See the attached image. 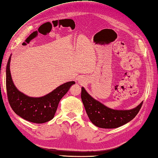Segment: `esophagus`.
Returning <instances> with one entry per match:
<instances>
[{
	"label": "esophagus",
	"mask_w": 158,
	"mask_h": 158,
	"mask_svg": "<svg viewBox=\"0 0 158 158\" xmlns=\"http://www.w3.org/2000/svg\"><path fill=\"white\" fill-rule=\"evenodd\" d=\"M79 81H82V79H79Z\"/></svg>",
	"instance_id": "esophagus-1"
}]
</instances>
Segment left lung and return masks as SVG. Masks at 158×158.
<instances>
[{
	"mask_svg": "<svg viewBox=\"0 0 158 158\" xmlns=\"http://www.w3.org/2000/svg\"><path fill=\"white\" fill-rule=\"evenodd\" d=\"M81 97L89 119L94 125L102 128H115L131 121L139 113L142 103L131 110H114L106 106L81 88Z\"/></svg>",
	"mask_w": 158,
	"mask_h": 158,
	"instance_id": "left-lung-1",
	"label": "left lung"
}]
</instances>
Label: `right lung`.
Segmentation results:
<instances>
[{"mask_svg": "<svg viewBox=\"0 0 158 158\" xmlns=\"http://www.w3.org/2000/svg\"><path fill=\"white\" fill-rule=\"evenodd\" d=\"M11 56L6 68L7 94L11 108L16 114L30 122L43 124L52 119L60 100L75 82L65 83L44 96L29 97L19 91L14 84L10 68Z\"/></svg>", "mask_w": 158, "mask_h": 158, "instance_id": "right-lung-1", "label": "right lung"}]
</instances>
